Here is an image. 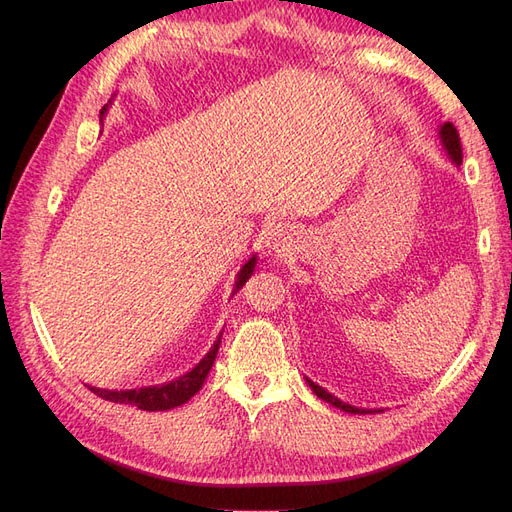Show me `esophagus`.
Listing matches in <instances>:
<instances>
[{"label": "esophagus", "mask_w": 512, "mask_h": 512, "mask_svg": "<svg viewBox=\"0 0 512 512\" xmlns=\"http://www.w3.org/2000/svg\"><path fill=\"white\" fill-rule=\"evenodd\" d=\"M292 235H294V230H292V226L290 224H275L271 230H269V237H267V245L271 247L273 252H277V254H282V252H286L288 247L292 245Z\"/></svg>", "instance_id": "esophagus-1"}]
</instances>
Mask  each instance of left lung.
<instances>
[{
    "label": "left lung",
    "mask_w": 512,
    "mask_h": 512,
    "mask_svg": "<svg viewBox=\"0 0 512 512\" xmlns=\"http://www.w3.org/2000/svg\"><path fill=\"white\" fill-rule=\"evenodd\" d=\"M438 134H440V141H442L444 151L448 153V158L453 160L455 166H461V160H463V156H461V143H459V134H457L453 123H442ZM305 380H307V384H309V389H312L320 399H324V401H327V404H331V406H335V408H339V410H344V412H348V414L384 412L382 408H356V406H350V404H346V401H342V399H337L335 395H331L329 391H324L322 386H318L316 382H312L309 378H305Z\"/></svg>",
    "instance_id": "left-lung-1"
}]
</instances>
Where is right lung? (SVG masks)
Returning a JSON list of instances; mask_svg holds the SVG:
<instances>
[{
	"mask_svg": "<svg viewBox=\"0 0 512 512\" xmlns=\"http://www.w3.org/2000/svg\"><path fill=\"white\" fill-rule=\"evenodd\" d=\"M106 113V106L102 108V117ZM256 267V254L245 262L241 267V271L237 273L235 280V292L239 288H243V284L250 280L252 273ZM232 292V294H235ZM220 342H222V333L215 339V344L211 346V350L200 359V363H196L188 374H183L175 380L158 384V386H143V389H128V391H108V389H98V386H89L91 393H96L98 397L113 401V404H126V406H136L138 410H147V412H158V410H170L183 406L185 401L190 397H194L203 382L207 380V374L213 367L215 354L220 350Z\"/></svg>",
	"mask_w": 512,
	"mask_h": 512,
	"instance_id": "1",
	"label": "right lung"
}]
</instances>
